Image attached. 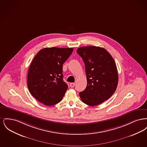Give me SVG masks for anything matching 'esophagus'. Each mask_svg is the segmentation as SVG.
Listing matches in <instances>:
<instances>
[{
  "label": "esophagus",
  "mask_w": 147,
  "mask_h": 147,
  "mask_svg": "<svg viewBox=\"0 0 147 147\" xmlns=\"http://www.w3.org/2000/svg\"><path fill=\"white\" fill-rule=\"evenodd\" d=\"M74 85H75V83H71L70 84V86L71 88H73L74 86Z\"/></svg>",
  "instance_id": "34e87169"
}]
</instances>
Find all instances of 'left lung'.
I'll list each match as a JSON object with an SVG mask.
<instances>
[{"mask_svg": "<svg viewBox=\"0 0 147 147\" xmlns=\"http://www.w3.org/2000/svg\"><path fill=\"white\" fill-rule=\"evenodd\" d=\"M84 61L87 86L79 92L82 101L86 105H99L110 98L118 84V72L115 62L105 49L85 46L77 49Z\"/></svg>", "mask_w": 147, "mask_h": 147, "instance_id": "obj_1", "label": "left lung"}]
</instances>
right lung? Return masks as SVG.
Masks as SVG:
<instances>
[{"instance_id": "obj_1", "label": "right lung", "mask_w": 147, "mask_h": 147, "mask_svg": "<svg viewBox=\"0 0 147 147\" xmlns=\"http://www.w3.org/2000/svg\"><path fill=\"white\" fill-rule=\"evenodd\" d=\"M73 48H45L35 56L29 67L28 87L31 94L46 106L63 98L68 86L63 80V64Z\"/></svg>"}]
</instances>
